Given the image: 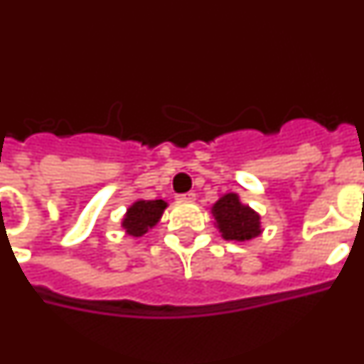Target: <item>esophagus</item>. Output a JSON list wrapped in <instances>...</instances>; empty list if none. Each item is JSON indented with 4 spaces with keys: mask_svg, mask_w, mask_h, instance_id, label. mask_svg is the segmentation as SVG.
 Masks as SVG:
<instances>
[{
    "mask_svg": "<svg viewBox=\"0 0 364 364\" xmlns=\"http://www.w3.org/2000/svg\"><path fill=\"white\" fill-rule=\"evenodd\" d=\"M176 198H178V200H184V202H191V200H195V193L193 191L182 193V195H176Z\"/></svg>",
    "mask_w": 364,
    "mask_h": 364,
    "instance_id": "esophagus-1",
    "label": "esophagus"
}]
</instances>
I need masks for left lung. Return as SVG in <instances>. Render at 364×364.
<instances>
[{"instance_id": "1", "label": "left lung", "mask_w": 364, "mask_h": 364, "mask_svg": "<svg viewBox=\"0 0 364 364\" xmlns=\"http://www.w3.org/2000/svg\"><path fill=\"white\" fill-rule=\"evenodd\" d=\"M215 220L220 230L222 237L226 240H252L253 237L260 235V217L239 200L235 193H228L218 198L213 204Z\"/></svg>"}]
</instances>
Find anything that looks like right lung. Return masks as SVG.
I'll use <instances>...</instances> for the list:
<instances>
[{"label":"right lung","mask_w":364,"mask_h":364,"mask_svg":"<svg viewBox=\"0 0 364 364\" xmlns=\"http://www.w3.org/2000/svg\"><path fill=\"white\" fill-rule=\"evenodd\" d=\"M166 202L164 200H138L131 205L127 213H125L122 226L131 237H142L144 233L149 231L156 222L162 217L166 210Z\"/></svg>","instance_id":"right-lung-1"}]
</instances>
